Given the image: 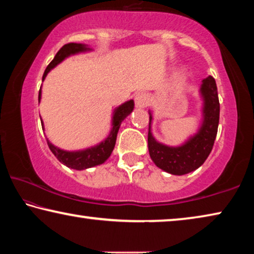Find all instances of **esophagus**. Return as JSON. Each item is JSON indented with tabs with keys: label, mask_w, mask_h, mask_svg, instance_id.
Listing matches in <instances>:
<instances>
[{
	"label": "esophagus",
	"mask_w": 254,
	"mask_h": 254,
	"mask_svg": "<svg viewBox=\"0 0 254 254\" xmlns=\"http://www.w3.org/2000/svg\"><path fill=\"white\" fill-rule=\"evenodd\" d=\"M134 103L136 108H144L148 105V96L144 92H139L135 95Z\"/></svg>",
	"instance_id": "1"
}]
</instances>
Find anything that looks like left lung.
<instances>
[{
  "label": "left lung",
  "instance_id": "8db88e82",
  "mask_svg": "<svg viewBox=\"0 0 254 254\" xmlns=\"http://www.w3.org/2000/svg\"><path fill=\"white\" fill-rule=\"evenodd\" d=\"M199 92L202 99L200 127L180 146H167L157 141L151 133L152 113L149 111V155L157 167L170 174L184 175L198 170L214 146L219 123V99L216 81L211 75L202 80Z\"/></svg>",
  "mask_w": 254,
  "mask_h": 254
}]
</instances>
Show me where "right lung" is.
Masks as SVG:
<instances>
[{"mask_svg":"<svg viewBox=\"0 0 254 254\" xmlns=\"http://www.w3.org/2000/svg\"><path fill=\"white\" fill-rule=\"evenodd\" d=\"M92 51L91 48L84 44H78V43H70L64 45L58 53H56L55 58L53 59L48 66L46 67L45 72L43 75V81L45 80L48 72L58 65V64L64 61L66 58H69L71 55H75L79 53H86V52ZM42 99V87H40L39 95H38V102ZM134 108V102L132 99L127 100V102L123 103L122 105L116 107L114 112H113L112 116V128L110 131V134L107 135L105 140H103L102 142H99L96 146H92L86 149H81V150H63V149L54 146L50 140L47 139V144L50 147L51 151L53 152L54 156L58 158L60 162L63 165H65L66 167L73 168L76 171H82L87 170V168L97 166L103 163H105L106 160L110 158L113 149L115 147L116 142V136H118L119 128L121 127V123L123 122L124 119L128 116L133 111ZM42 121V119H40ZM42 127L44 131V123L42 121Z\"/></svg>","mask_w":254,"mask_h":254,"instance_id":"obj_1","label":"right lung"}]
</instances>
